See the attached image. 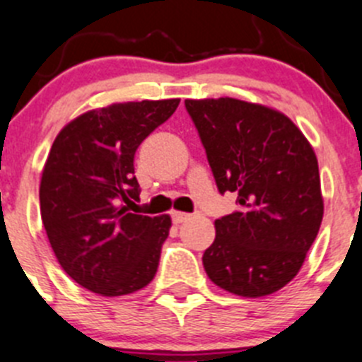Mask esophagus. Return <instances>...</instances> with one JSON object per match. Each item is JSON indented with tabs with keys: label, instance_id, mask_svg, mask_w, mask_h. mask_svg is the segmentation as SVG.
<instances>
[{
	"label": "esophagus",
	"instance_id": "34e87169",
	"mask_svg": "<svg viewBox=\"0 0 362 362\" xmlns=\"http://www.w3.org/2000/svg\"><path fill=\"white\" fill-rule=\"evenodd\" d=\"M188 218H190V215H188V213H181V211L172 213V220H174V223H183V222H187Z\"/></svg>",
	"mask_w": 362,
	"mask_h": 362
}]
</instances>
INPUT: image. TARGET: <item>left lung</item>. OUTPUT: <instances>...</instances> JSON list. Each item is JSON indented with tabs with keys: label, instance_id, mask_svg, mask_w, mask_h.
<instances>
[{
	"label": "left lung",
	"instance_id": "obj_1",
	"mask_svg": "<svg viewBox=\"0 0 362 362\" xmlns=\"http://www.w3.org/2000/svg\"><path fill=\"white\" fill-rule=\"evenodd\" d=\"M220 194L238 209L215 220L202 264L240 297L284 288L304 264L323 218L318 160L284 113L233 98L187 99Z\"/></svg>",
	"mask_w": 362,
	"mask_h": 362
}]
</instances>
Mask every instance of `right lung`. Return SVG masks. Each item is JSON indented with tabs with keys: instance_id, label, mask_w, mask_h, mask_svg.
Returning <instances> with one entry per match:
<instances>
[{
	"instance_id": "obj_1",
	"label": "right lung",
	"mask_w": 362,
	"mask_h": 362,
	"mask_svg": "<svg viewBox=\"0 0 362 362\" xmlns=\"http://www.w3.org/2000/svg\"><path fill=\"white\" fill-rule=\"evenodd\" d=\"M179 99L113 103L62 127L40 179V216L58 263L80 286L122 297L154 279L168 215H136L135 153Z\"/></svg>"
}]
</instances>
